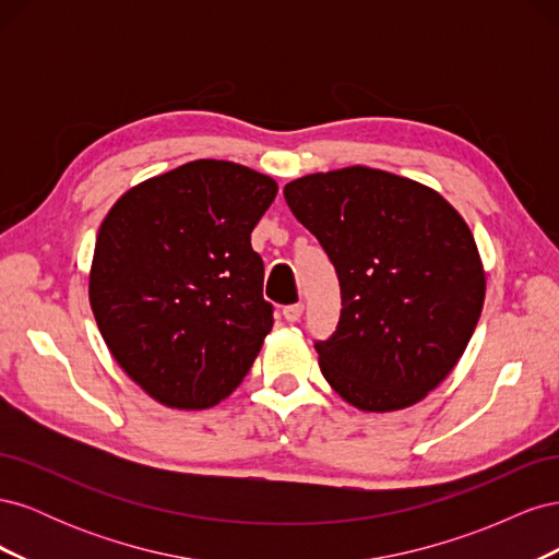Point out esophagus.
Returning <instances> with one entry per match:
<instances>
[{
	"instance_id": "obj_1",
	"label": "esophagus",
	"mask_w": 559,
	"mask_h": 559,
	"mask_svg": "<svg viewBox=\"0 0 559 559\" xmlns=\"http://www.w3.org/2000/svg\"><path fill=\"white\" fill-rule=\"evenodd\" d=\"M302 310H306V308H302V302H296V306H286L282 310V314H284L286 321H298L302 317Z\"/></svg>"
}]
</instances>
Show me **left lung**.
Listing matches in <instances>:
<instances>
[{"label":"left lung","instance_id":"8db88e82","mask_svg":"<svg viewBox=\"0 0 559 559\" xmlns=\"http://www.w3.org/2000/svg\"><path fill=\"white\" fill-rule=\"evenodd\" d=\"M284 198L341 282V321L314 345L321 376L359 411L411 408L450 376L480 319L471 228L429 186L364 165L294 179Z\"/></svg>","mask_w":559,"mask_h":559}]
</instances>
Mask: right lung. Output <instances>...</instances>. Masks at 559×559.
<instances>
[{
	"mask_svg": "<svg viewBox=\"0 0 559 559\" xmlns=\"http://www.w3.org/2000/svg\"><path fill=\"white\" fill-rule=\"evenodd\" d=\"M277 181L191 160L132 186L97 233L88 296L111 357L167 408L205 411L240 386L273 306L251 230Z\"/></svg>",
	"mask_w": 559,
	"mask_h": 559,
	"instance_id": "obj_1",
	"label": "right lung"
}]
</instances>
